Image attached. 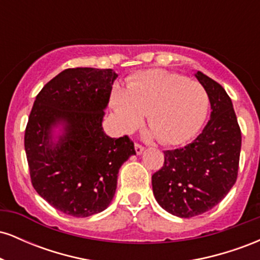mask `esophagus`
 <instances>
[{"label":"esophagus","instance_id":"obj_1","mask_svg":"<svg viewBox=\"0 0 260 260\" xmlns=\"http://www.w3.org/2000/svg\"><path fill=\"white\" fill-rule=\"evenodd\" d=\"M134 149H136V153L138 155H140L143 153V151H144V147H142L140 144H137V143L134 144Z\"/></svg>","mask_w":260,"mask_h":260}]
</instances>
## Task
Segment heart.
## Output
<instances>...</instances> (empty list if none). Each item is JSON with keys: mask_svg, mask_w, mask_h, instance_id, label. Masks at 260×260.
<instances>
[{"mask_svg": "<svg viewBox=\"0 0 260 260\" xmlns=\"http://www.w3.org/2000/svg\"><path fill=\"white\" fill-rule=\"evenodd\" d=\"M112 105L122 129L129 132L147 115L151 131L162 144L188 142L207 117L209 98L204 86L181 74L162 70L140 72L127 83L126 90L115 88Z\"/></svg>", "mask_w": 260, "mask_h": 260, "instance_id": "obj_1", "label": "heart"}]
</instances>
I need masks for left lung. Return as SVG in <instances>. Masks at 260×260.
<instances>
[{
  "instance_id": "obj_1",
  "label": "left lung",
  "mask_w": 260,
  "mask_h": 260,
  "mask_svg": "<svg viewBox=\"0 0 260 260\" xmlns=\"http://www.w3.org/2000/svg\"><path fill=\"white\" fill-rule=\"evenodd\" d=\"M210 101V120L186 147L166 150L164 166L151 176L155 199L178 217H193L219 204L237 180L241 129L228 92L197 71Z\"/></svg>"
}]
</instances>
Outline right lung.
<instances>
[{
  "instance_id": "obj_1",
  "label": "right lung",
  "mask_w": 260,
  "mask_h": 260,
  "mask_svg": "<svg viewBox=\"0 0 260 260\" xmlns=\"http://www.w3.org/2000/svg\"><path fill=\"white\" fill-rule=\"evenodd\" d=\"M116 78L112 70L68 68L41 89L32 105L24 136L32 187L67 215L105 210L122 164L136 154L127 136L104 132Z\"/></svg>"
}]
</instances>
